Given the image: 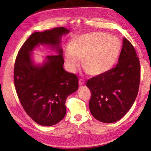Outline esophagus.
<instances>
[{"mask_svg":"<svg viewBox=\"0 0 151 151\" xmlns=\"http://www.w3.org/2000/svg\"><path fill=\"white\" fill-rule=\"evenodd\" d=\"M78 83H79V85H80V86H82V85H84V83H85L84 80V79H82V78L80 79V80H79V82H78Z\"/></svg>","mask_w":151,"mask_h":151,"instance_id":"1","label":"esophagus"}]
</instances>
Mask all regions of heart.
<instances>
[{
    "instance_id": "obj_1",
    "label": "heart",
    "mask_w": 151,
    "mask_h": 151,
    "mask_svg": "<svg viewBox=\"0 0 151 151\" xmlns=\"http://www.w3.org/2000/svg\"><path fill=\"white\" fill-rule=\"evenodd\" d=\"M121 50L118 38L104 32L83 34L67 48L65 62L70 72L75 73L82 65L92 75H99L114 65Z\"/></svg>"
}]
</instances>
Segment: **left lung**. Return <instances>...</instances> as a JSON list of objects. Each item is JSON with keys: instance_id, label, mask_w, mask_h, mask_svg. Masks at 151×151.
<instances>
[{"instance_id": "1", "label": "left lung", "mask_w": 151, "mask_h": 151, "mask_svg": "<svg viewBox=\"0 0 151 151\" xmlns=\"http://www.w3.org/2000/svg\"><path fill=\"white\" fill-rule=\"evenodd\" d=\"M140 72L135 49L124 37L115 66L86 83L91 91L89 107L93 116L105 123H114L123 117L138 93Z\"/></svg>"}]
</instances>
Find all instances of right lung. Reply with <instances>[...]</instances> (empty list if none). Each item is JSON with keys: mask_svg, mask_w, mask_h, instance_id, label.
Instances as JSON below:
<instances>
[{"mask_svg": "<svg viewBox=\"0 0 151 151\" xmlns=\"http://www.w3.org/2000/svg\"><path fill=\"white\" fill-rule=\"evenodd\" d=\"M69 32L64 27L36 32L19 49L14 64V81L16 92L26 113L42 126H52L66 114L65 101L78 88V78L63 68V51L59 43L62 35ZM40 44H50L58 55L47 57L43 66H34L29 52Z\"/></svg>", "mask_w": 151, "mask_h": 151, "instance_id": "1", "label": "right lung"}]
</instances>
